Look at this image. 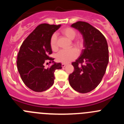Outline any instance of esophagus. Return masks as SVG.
<instances>
[{
	"mask_svg": "<svg viewBox=\"0 0 124 124\" xmlns=\"http://www.w3.org/2000/svg\"><path fill=\"white\" fill-rule=\"evenodd\" d=\"M61 66H62V68L65 67V66H66L65 63H61Z\"/></svg>",
	"mask_w": 124,
	"mask_h": 124,
	"instance_id": "34e87169",
	"label": "esophagus"
}]
</instances>
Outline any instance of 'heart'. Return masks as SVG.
<instances>
[{"instance_id": "obj_1", "label": "heart", "mask_w": 124, "mask_h": 124, "mask_svg": "<svg viewBox=\"0 0 124 124\" xmlns=\"http://www.w3.org/2000/svg\"><path fill=\"white\" fill-rule=\"evenodd\" d=\"M61 33L65 37L72 40V44L76 48L80 50L83 46V41L82 38H76L74 39L76 35V31L74 28L71 27H65L61 30ZM50 45L51 48L53 51L58 50L57 45V37L56 34H53L50 40ZM78 56L77 50L74 48H71L68 50H61L56 55V60L59 62L68 63L69 61L76 58Z\"/></svg>"}]
</instances>
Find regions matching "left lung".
<instances>
[{"label":"left lung","mask_w":124,"mask_h":124,"mask_svg":"<svg viewBox=\"0 0 124 124\" xmlns=\"http://www.w3.org/2000/svg\"><path fill=\"white\" fill-rule=\"evenodd\" d=\"M71 27L83 35L84 49L72 63L74 71L69 76V82L77 92L87 93L99 85L106 73L109 63L108 45L102 33L88 23L79 21Z\"/></svg>","instance_id":"8db88e82"}]
</instances>
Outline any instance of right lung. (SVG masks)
Wrapping results in <instances>:
<instances>
[{
	"mask_svg": "<svg viewBox=\"0 0 124 124\" xmlns=\"http://www.w3.org/2000/svg\"><path fill=\"white\" fill-rule=\"evenodd\" d=\"M60 26L40 24L20 46L17 56V68L24 84L33 91H45L52 86L54 71L62 68L61 63H54V58L50 56L52 53L50 38ZM48 61L52 65L45 69L44 64Z\"/></svg>",
	"mask_w": 124,
	"mask_h": 124,
	"instance_id": "obj_1",
	"label": "right lung"
}]
</instances>
